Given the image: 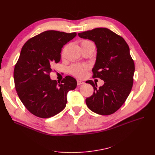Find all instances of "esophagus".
Segmentation results:
<instances>
[{
  "label": "esophagus",
  "mask_w": 155,
  "mask_h": 155,
  "mask_svg": "<svg viewBox=\"0 0 155 155\" xmlns=\"http://www.w3.org/2000/svg\"><path fill=\"white\" fill-rule=\"evenodd\" d=\"M84 83H85V82H83V81H82L81 80H78L77 81L78 85H83V84H84Z\"/></svg>",
  "instance_id": "obj_1"
}]
</instances>
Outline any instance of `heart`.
<instances>
[{
    "label": "heart",
    "mask_w": 155,
    "mask_h": 155,
    "mask_svg": "<svg viewBox=\"0 0 155 155\" xmlns=\"http://www.w3.org/2000/svg\"><path fill=\"white\" fill-rule=\"evenodd\" d=\"M93 45L92 42L88 40H83L81 41V45ZM88 69V67L86 65L83 64H74L70 68L69 71L70 74H72L73 76L77 78H82L86 76L87 71Z\"/></svg>",
    "instance_id": "obj_1"
}]
</instances>
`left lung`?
Returning a JSON list of instances; mask_svg holds the SVG:
<instances>
[{"label":"left lung","mask_w":155,"mask_h":155,"mask_svg":"<svg viewBox=\"0 0 155 155\" xmlns=\"http://www.w3.org/2000/svg\"><path fill=\"white\" fill-rule=\"evenodd\" d=\"M79 37L94 42L96 61L92 68L93 78L104 81L97 88L92 80L94 93L85 101L87 107L100 115H110L124 104L132 89L134 72V61L129 47L123 37L106 28H97L79 33Z\"/></svg>","instance_id":"8db88e82"}]
</instances>
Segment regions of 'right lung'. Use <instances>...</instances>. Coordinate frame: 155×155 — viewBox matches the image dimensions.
<instances>
[{
  "instance_id": "add662e5",
  "label": "right lung",
  "mask_w": 155,
  "mask_h": 155,
  "mask_svg": "<svg viewBox=\"0 0 155 155\" xmlns=\"http://www.w3.org/2000/svg\"><path fill=\"white\" fill-rule=\"evenodd\" d=\"M76 33L48 30L30 39L22 46L13 72L15 87L21 101L32 114L48 118L62 111L69 91L77 81L67 76L60 82L51 80V64L58 63L61 48Z\"/></svg>"
}]
</instances>
